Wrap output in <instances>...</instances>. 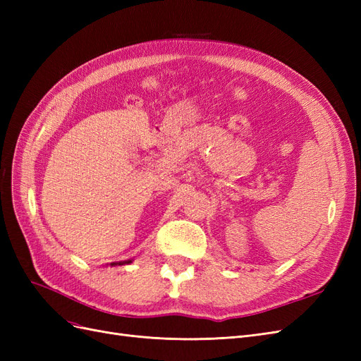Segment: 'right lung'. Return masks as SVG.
Instances as JSON below:
<instances>
[{"instance_id": "obj_1", "label": "right lung", "mask_w": 361, "mask_h": 361, "mask_svg": "<svg viewBox=\"0 0 361 361\" xmlns=\"http://www.w3.org/2000/svg\"><path fill=\"white\" fill-rule=\"evenodd\" d=\"M133 260H123V262H113V264H110L111 267H116V265H125V264H130Z\"/></svg>"}]
</instances>
